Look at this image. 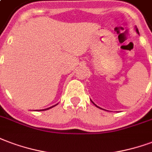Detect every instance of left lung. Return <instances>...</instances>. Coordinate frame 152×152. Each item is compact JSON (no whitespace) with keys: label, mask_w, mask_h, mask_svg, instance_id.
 I'll return each mask as SVG.
<instances>
[{"label":"left lung","mask_w":152,"mask_h":152,"mask_svg":"<svg viewBox=\"0 0 152 152\" xmlns=\"http://www.w3.org/2000/svg\"><path fill=\"white\" fill-rule=\"evenodd\" d=\"M135 29H136V32H137V33L139 34V30H138V29H137V27H135ZM91 102H93V101H91ZM93 104H94V103H93ZM95 105H96V107H97V108H99V109H102V108H100V107H99V106H97L96 104H95ZM102 110H103V109H102Z\"/></svg>","instance_id":"obj_1"}]
</instances>
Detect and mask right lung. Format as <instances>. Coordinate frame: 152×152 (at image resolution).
<instances>
[{
    "label": "right lung",
    "mask_w": 152,
    "mask_h": 152,
    "mask_svg": "<svg viewBox=\"0 0 152 152\" xmlns=\"http://www.w3.org/2000/svg\"><path fill=\"white\" fill-rule=\"evenodd\" d=\"M56 105H53V106H51V107H50V108H48V109H45V110H49V109H50V108H52V107H54V106H56Z\"/></svg>",
    "instance_id": "right-lung-1"
}]
</instances>
